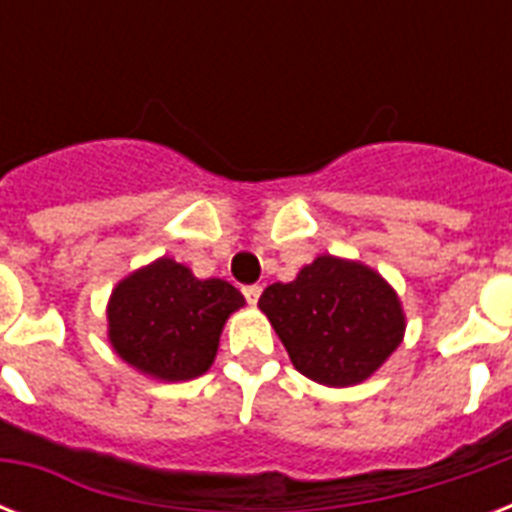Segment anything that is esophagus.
<instances>
[{"label": "esophagus", "instance_id": "obj_1", "mask_svg": "<svg viewBox=\"0 0 512 512\" xmlns=\"http://www.w3.org/2000/svg\"><path fill=\"white\" fill-rule=\"evenodd\" d=\"M260 295H263V287H257V284H252V287H244V297H247L249 305H255L257 300H260Z\"/></svg>", "mask_w": 512, "mask_h": 512}]
</instances>
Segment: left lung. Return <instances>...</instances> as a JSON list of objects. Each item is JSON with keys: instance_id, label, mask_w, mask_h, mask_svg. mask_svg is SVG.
<instances>
[{"instance_id": "1", "label": "left lung", "mask_w": 512, "mask_h": 512, "mask_svg": "<svg viewBox=\"0 0 512 512\" xmlns=\"http://www.w3.org/2000/svg\"><path fill=\"white\" fill-rule=\"evenodd\" d=\"M257 308L297 372L327 388L369 380L406 332L396 289L369 265L335 255L303 265L289 284H271Z\"/></svg>"}]
</instances>
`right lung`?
Instances as JSON below:
<instances>
[{"label":"right lung","mask_w":512,"mask_h":512,"mask_svg":"<svg viewBox=\"0 0 512 512\" xmlns=\"http://www.w3.org/2000/svg\"><path fill=\"white\" fill-rule=\"evenodd\" d=\"M244 303L228 281L196 279L188 265L156 257L111 289L108 342L146 377L196 380L215 361L228 316Z\"/></svg>","instance_id":"1"}]
</instances>
